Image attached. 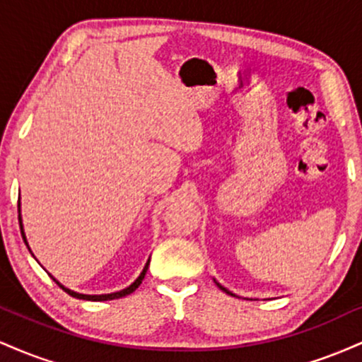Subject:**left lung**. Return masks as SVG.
<instances>
[{"mask_svg": "<svg viewBox=\"0 0 362 362\" xmlns=\"http://www.w3.org/2000/svg\"><path fill=\"white\" fill-rule=\"evenodd\" d=\"M216 284H218V282H216ZM218 288H219V289H223V291H224V293H228V294H231V293H230V291H228V289H226V288H223V286H221V284H218ZM231 296H233V294H231Z\"/></svg>", "mask_w": 362, "mask_h": 362, "instance_id": "left-lung-1", "label": "left lung"}]
</instances>
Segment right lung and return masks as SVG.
Instances as JSON below:
<instances>
[{
  "instance_id": "obj_1",
  "label": "right lung",
  "mask_w": 362,
  "mask_h": 362,
  "mask_svg": "<svg viewBox=\"0 0 362 362\" xmlns=\"http://www.w3.org/2000/svg\"><path fill=\"white\" fill-rule=\"evenodd\" d=\"M18 213H20V201H18ZM18 221H20V230H22V236H23V242L27 243V238H25V233H23V226H22V216L18 214ZM27 247H28V243H27ZM148 265H149V260L146 262V265H144V269H143V272L139 274V277L138 279H136L134 282H132L131 286H129V288H126V289H122V291H117V293H110V294H80V293H74V291H71V289H68V288H64V286L61 284V282H57L56 279H54V282H56L57 286H59V288L62 289V291H66V293L69 294V296H73V298H76V300H86V301H109V300H119V298H122V296H127V294H131V293H134L136 289L139 288V284L141 282H143V279H144V276H146V271H148Z\"/></svg>"
}]
</instances>
